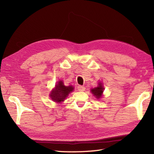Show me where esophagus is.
Masks as SVG:
<instances>
[{"label":"esophagus","instance_id":"esophagus-1","mask_svg":"<svg viewBox=\"0 0 154 154\" xmlns=\"http://www.w3.org/2000/svg\"><path fill=\"white\" fill-rule=\"evenodd\" d=\"M77 89L79 90V91H84L85 89V88L83 86H81V85H79L77 87Z\"/></svg>","mask_w":154,"mask_h":154}]
</instances>
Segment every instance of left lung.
Here are the masks:
<instances>
[{
	"label": "left lung",
	"mask_w": 154,
	"mask_h": 154,
	"mask_svg": "<svg viewBox=\"0 0 154 154\" xmlns=\"http://www.w3.org/2000/svg\"><path fill=\"white\" fill-rule=\"evenodd\" d=\"M103 89H104L103 87L101 85V83H100L99 87L91 89V92H92V93L97 98V99H99V98H100L101 96H102Z\"/></svg>",
	"instance_id": "obj_1"
}]
</instances>
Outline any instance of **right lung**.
I'll return each mask as SVG.
<instances>
[{
  "label": "right lung",
  "instance_id": "1",
  "mask_svg": "<svg viewBox=\"0 0 154 154\" xmlns=\"http://www.w3.org/2000/svg\"><path fill=\"white\" fill-rule=\"evenodd\" d=\"M73 90V87L72 86L66 87L64 85L62 81H60L55 85V89L51 91L50 97L51 99L56 103H61L63 101L68 94Z\"/></svg>",
  "mask_w": 154,
  "mask_h": 154
}]
</instances>
